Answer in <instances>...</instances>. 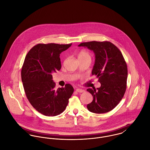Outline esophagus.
I'll return each instance as SVG.
<instances>
[{
	"label": "esophagus",
	"instance_id": "obj_1",
	"mask_svg": "<svg viewBox=\"0 0 150 150\" xmlns=\"http://www.w3.org/2000/svg\"><path fill=\"white\" fill-rule=\"evenodd\" d=\"M76 92H79V93H82V92H84L85 91L83 90V89H80V88H77L76 89Z\"/></svg>",
	"mask_w": 150,
	"mask_h": 150
}]
</instances>
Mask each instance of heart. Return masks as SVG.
<instances>
[{
    "mask_svg": "<svg viewBox=\"0 0 150 150\" xmlns=\"http://www.w3.org/2000/svg\"><path fill=\"white\" fill-rule=\"evenodd\" d=\"M78 58L79 59H91V56L90 53L86 50H81L78 55Z\"/></svg>",
    "mask_w": 150,
    "mask_h": 150,
    "instance_id": "obj_1",
    "label": "heart"
}]
</instances>
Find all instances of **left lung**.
<instances>
[{
    "instance_id": "left-lung-1",
    "label": "left lung",
    "mask_w": 150,
    "mask_h": 150,
    "mask_svg": "<svg viewBox=\"0 0 150 150\" xmlns=\"http://www.w3.org/2000/svg\"><path fill=\"white\" fill-rule=\"evenodd\" d=\"M79 47H87L95 55L92 74L99 78V88H88L93 96L88 104V110L94 113L107 112L116 107L122 100L127 89L128 68L120 50L110 42L80 43Z\"/></svg>"
}]
</instances>
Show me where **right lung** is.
<instances>
[{"label":"right lung","mask_w":150,"mask_h":150,"mask_svg":"<svg viewBox=\"0 0 150 150\" xmlns=\"http://www.w3.org/2000/svg\"><path fill=\"white\" fill-rule=\"evenodd\" d=\"M71 45L38 44L30 50L25 58L21 79L26 96L32 106L44 115L52 117L62 113L74 92L69 84L55 89L52 75L61 68L60 54Z\"/></svg>","instance_id":"right-lung-1"}]
</instances>
